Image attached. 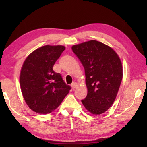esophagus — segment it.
<instances>
[{
    "mask_svg": "<svg viewBox=\"0 0 147 147\" xmlns=\"http://www.w3.org/2000/svg\"><path fill=\"white\" fill-rule=\"evenodd\" d=\"M71 88H73V89H75V88L78 87V84H77V83H76V82H74V83L71 84Z\"/></svg>",
    "mask_w": 147,
    "mask_h": 147,
    "instance_id": "obj_1",
    "label": "esophagus"
}]
</instances>
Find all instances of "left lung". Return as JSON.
Masks as SVG:
<instances>
[{
    "label": "left lung",
    "instance_id": "1",
    "mask_svg": "<svg viewBox=\"0 0 147 147\" xmlns=\"http://www.w3.org/2000/svg\"><path fill=\"white\" fill-rule=\"evenodd\" d=\"M71 49L85 69L88 94L82 104L90 113H104L113 104L119 90L123 75L121 61L112 48L95 40Z\"/></svg>",
    "mask_w": 147,
    "mask_h": 147
}]
</instances>
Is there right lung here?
Listing matches in <instances>:
<instances>
[{
	"instance_id": "add662e5",
	"label": "right lung",
	"mask_w": 147,
	"mask_h": 147,
	"mask_svg": "<svg viewBox=\"0 0 147 147\" xmlns=\"http://www.w3.org/2000/svg\"><path fill=\"white\" fill-rule=\"evenodd\" d=\"M65 47L45 45L32 52L24 61L20 85L30 109L39 114L51 113L60 105L71 87L66 85L53 67Z\"/></svg>"
}]
</instances>
